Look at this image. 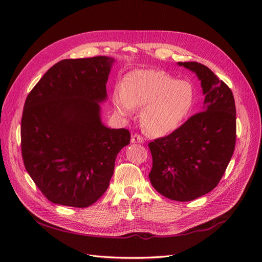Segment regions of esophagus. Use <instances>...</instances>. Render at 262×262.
I'll list each match as a JSON object with an SVG mask.
<instances>
[{"label": "esophagus", "instance_id": "esophagus-1", "mask_svg": "<svg viewBox=\"0 0 262 262\" xmlns=\"http://www.w3.org/2000/svg\"><path fill=\"white\" fill-rule=\"evenodd\" d=\"M130 142H132V143H143V142H144V139L141 137V136H139L138 134H134V135L132 136Z\"/></svg>", "mask_w": 262, "mask_h": 262}]
</instances>
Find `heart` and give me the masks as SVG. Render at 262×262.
Segmentation results:
<instances>
[{
	"instance_id": "heart-1",
	"label": "heart",
	"mask_w": 262,
	"mask_h": 262,
	"mask_svg": "<svg viewBox=\"0 0 262 262\" xmlns=\"http://www.w3.org/2000/svg\"><path fill=\"white\" fill-rule=\"evenodd\" d=\"M121 116H132L135 107H142L143 128L153 136H166L182 126L194 108L196 90L187 80H176L157 70H140L124 78L121 89L112 96Z\"/></svg>"
}]
</instances>
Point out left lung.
<instances>
[{
	"mask_svg": "<svg viewBox=\"0 0 262 262\" xmlns=\"http://www.w3.org/2000/svg\"><path fill=\"white\" fill-rule=\"evenodd\" d=\"M178 65L200 80L203 111L149 143L153 158L149 178L164 197L186 202L208 194L224 176L235 145V105L231 90L206 65Z\"/></svg>",
	"mask_w": 262,
	"mask_h": 262,
	"instance_id": "obj_1",
	"label": "left lung"
}]
</instances>
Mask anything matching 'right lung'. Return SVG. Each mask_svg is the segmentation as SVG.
<instances>
[{
	"mask_svg": "<svg viewBox=\"0 0 262 262\" xmlns=\"http://www.w3.org/2000/svg\"><path fill=\"white\" fill-rule=\"evenodd\" d=\"M115 59L62 60L28 95L21 120V151L27 171L48 200L86 208L109 186L118 153L129 144L125 128L100 118Z\"/></svg>",
	"mask_w": 262,
	"mask_h": 262,
	"instance_id": "add662e5",
	"label": "right lung"
}]
</instances>
